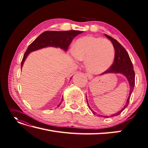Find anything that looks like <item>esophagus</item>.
<instances>
[{"label":"esophagus","instance_id":"obj_1","mask_svg":"<svg viewBox=\"0 0 148 148\" xmlns=\"http://www.w3.org/2000/svg\"><path fill=\"white\" fill-rule=\"evenodd\" d=\"M86 75H87V77H88L89 79H90L92 78V75L91 74H89V73H87V74H86Z\"/></svg>","mask_w":148,"mask_h":148}]
</instances>
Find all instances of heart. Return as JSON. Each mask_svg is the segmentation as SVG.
Returning <instances> with one entry per match:
<instances>
[{
    "label": "heart",
    "instance_id": "1",
    "mask_svg": "<svg viewBox=\"0 0 148 148\" xmlns=\"http://www.w3.org/2000/svg\"><path fill=\"white\" fill-rule=\"evenodd\" d=\"M73 54L75 59L86 61V68L90 73L101 74L112 66L115 49L108 39L86 36L75 42Z\"/></svg>",
    "mask_w": 148,
    "mask_h": 148
}]
</instances>
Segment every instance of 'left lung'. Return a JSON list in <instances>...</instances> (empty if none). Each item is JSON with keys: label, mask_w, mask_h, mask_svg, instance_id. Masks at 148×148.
Wrapping results in <instances>:
<instances>
[{"label": "left lung", "mask_w": 148, "mask_h": 148, "mask_svg": "<svg viewBox=\"0 0 148 148\" xmlns=\"http://www.w3.org/2000/svg\"><path fill=\"white\" fill-rule=\"evenodd\" d=\"M109 39H110L112 42V43L115 49V58L112 64V66L109 67V69H108L106 71L104 72V73H102L101 74H106V73H121L123 75H124L127 78V81L130 83V94H129V97L127 98V102L126 103V105L124 106V108L121 109V111L117 112V113L114 114L111 116H103L104 117H113L116 116L117 115H119L122 112L124 109H125L128 104L129 102H130V97L131 94L133 91L134 85H135V73L133 69V66H132V63L131 60V59L130 58V56H129L127 52L126 51V49L123 47V45H121L120 43H119L116 39H113L111 37L109 36L106 34H105ZM87 103H88V105L89 108L90 109V111L92 112L94 115H97L96 114V112L92 111L91 109H90L89 105L88 104V99H87ZM99 116V115H98ZM102 116V117H103Z\"/></svg>", "instance_id": "left-lung-1"}]
</instances>
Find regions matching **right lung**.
<instances>
[{
	"instance_id": "obj_1",
	"label": "right lung",
	"mask_w": 148,
	"mask_h": 148,
	"mask_svg": "<svg viewBox=\"0 0 148 148\" xmlns=\"http://www.w3.org/2000/svg\"><path fill=\"white\" fill-rule=\"evenodd\" d=\"M82 32L79 31H45L37 37L29 45L27 51L25 52L23 59L21 62V67L23 65L24 60L31 52L38 49L49 46L60 47L66 51L68 47L71 43L73 38ZM62 103V101L60 103ZM60 103L58 106H59Z\"/></svg>"
}]
</instances>
